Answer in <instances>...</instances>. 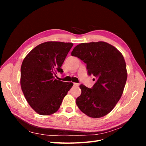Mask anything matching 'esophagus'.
I'll use <instances>...</instances> for the list:
<instances>
[{"label":"esophagus","mask_w":146,"mask_h":146,"mask_svg":"<svg viewBox=\"0 0 146 146\" xmlns=\"http://www.w3.org/2000/svg\"><path fill=\"white\" fill-rule=\"evenodd\" d=\"M78 83H74V86H78Z\"/></svg>","instance_id":"1"}]
</instances>
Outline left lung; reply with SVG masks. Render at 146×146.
I'll list each match as a JSON object with an SVG mask.
<instances>
[{
    "label": "left lung",
    "instance_id": "left-lung-1",
    "mask_svg": "<svg viewBox=\"0 0 146 146\" xmlns=\"http://www.w3.org/2000/svg\"><path fill=\"white\" fill-rule=\"evenodd\" d=\"M71 55L83 61L88 75L96 78L91 88L80 85L82 93L76 99L78 108L92 118L107 115L121 99L126 83L127 72L122 54L113 46L99 41L80 44Z\"/></svg>",
    "mask_w": 146,
    "mask_h": 146
}]
</instances>
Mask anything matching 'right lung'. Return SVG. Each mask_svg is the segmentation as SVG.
<instances>
[{
    "mask_svg": "<svg viewBox=\"0 0 146 146\" xmlns=\"http://www.w3.org/2000/svg\"><path fill=\"white\" fill-rule=\"evenodd\" d=\"M71 42L48 41L40 44L25 57L21 68V86L27 102L41 115L58 111L73 86L55 78L70 48Z\"/></svg>",
    "mask_w": 146,
    "mask_h": 146,
    "instance_id": "right-lung-1",
    "label": "right lung"
}]
</instances>
